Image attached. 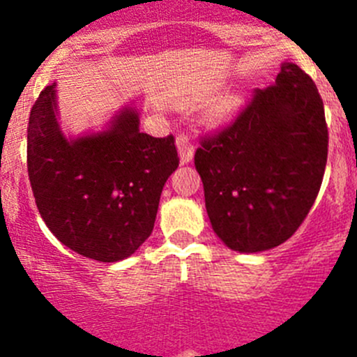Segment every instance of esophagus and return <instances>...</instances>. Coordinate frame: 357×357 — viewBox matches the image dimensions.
Returning <instances> with one entry per match:
<instances>
[{
	"instance_id": "34e87169",
	"label": "esophagus",
	"mask_w": 357,
	"mask_h": 357,
	"mask_svg": "<svg viewBox=\"0 0 357 357\" xmlns=\"http://www.w3.org/2000/svg\"><path fill=\"white\" fill-rule=\"evenodd\" d=\"M176 145H178V152H179V160L181 164H188L190 160L193 158V143L188 136L181 135L178 136L176 139Z\"/></svg>"
}]
</instances>
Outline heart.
<instances>
[{
	"instance_id": "1",
	"label": "heart",
	"mask_w": 357,
	"mask_h": 357,
	"mask_svg": "<svg viewBox=\"0 0 357 357\" xmlns=\"http://www.w3.org/2000/svg\"><path fill=\"white\" fill-rule=\"evenodd\" d=\"M236 107H238V100H236V98H228V100H226V102H222L221 105L218 107V110H215V115H218L219 119L228 117L229 114H233V112H235Z\"/></svg>"
}]
</instances>
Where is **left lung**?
<instances>
[{
  "instance_id": "8db88e82",
  "label": "left lung",
  "mask_w": 357,
  "mask_h": 357,
  "mask_svg": "<svg viewBox=\"0 0 357 357\" xmlns=\"http://www.w3.org/2000/svg\"><path fill=\"white\" fill-rule=\"evenodd\" d=\"M326 155L318 88L301 67L282 63L275 84L255 89L235 122L195 152L215 235L243 254L287 242L318 197Z\"/></svg>"
}]
</instances>
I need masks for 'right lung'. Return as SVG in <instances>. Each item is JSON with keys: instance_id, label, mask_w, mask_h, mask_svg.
<instances>
[{"instance_id": "1", "label": "right lung", "mask_w": 357, "mask_h": 357, "mask_svg": "<svg viewBox=\"0 0 357 357\" xmlns=\"http://www.w3.org/2000/svg\"><path fill=\"white\" fill-rule=\"evenodd\" d=\"M55 82L31 110L27 171L50 231L100 262L129 257L152 235L158 202L178 169L174 136L139 132V112L124 107L105 131L66 138L56 121Z\"/></svg>"}]
</instances>
